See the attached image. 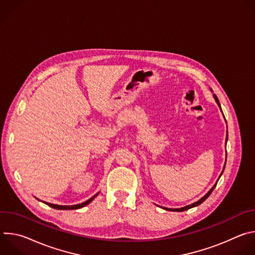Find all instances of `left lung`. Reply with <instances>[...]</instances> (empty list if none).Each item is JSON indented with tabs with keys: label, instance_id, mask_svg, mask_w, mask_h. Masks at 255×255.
<instances>
[{
	"label": "left lung",
	"instance_id": "left-lung-1",
	"mask_svg": "<svg viewBox=\"0 0 255 255\" xmlns=\"http://www.w3.org/2000/svg\"><path fill=\"white\" fill-rule=\"evenodd\" d=\"M214 97H215V100H216V102H217V104L220 106V103H219V100H218V98H217V96L216 95H214ZM226 141H227V138H226ZM226 163V162H225ZM224 170V169H223ZM222 174V173H221ZM216 185H217V183L214 185V187L202 198V199H200L198 202H196V203H194V204H192V205H189V206H187V207H184V208H179V209H167V208H164L165 210H169V211H173V212H183V211H186V210H189V209H191V208H194V207H197V206H199V205H201L211 194H212V192H213V190L215 189V187H216Z\"/></svg>",
	"mask_w": 255,
	"mask_h": 255
}]
</instances>
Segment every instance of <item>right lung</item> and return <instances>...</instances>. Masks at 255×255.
Returning a JSON list of instances; mask_svg holds the SVG:
<instances>
[{"instance_id":"right-lung-1","label":"right lung","mask_w":255,"mask_h":255,"mask_svg":"<svg viewBox=\"0 0 255 255\" xmlns=\"http://www.w3.org/2000/svg\"><path fill=\"white\" fill-rule=\"evenodd\" d=\"M97 196H98V194L95 195V196H94L93 198H91L90 200L86 201L85 203H82V204H79V205H74V206H59V205H54V204H50V203H45V204L48 205L49 207H51V208H53V209H57V210H77V209H81V208L87 206L88 204H90Z\"/></svg>"}]
</instances>
